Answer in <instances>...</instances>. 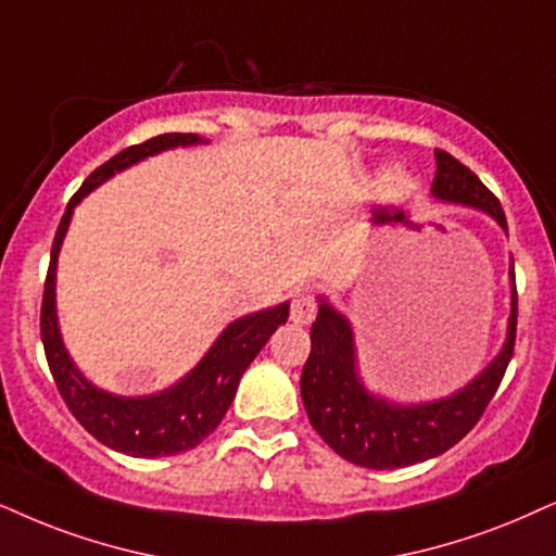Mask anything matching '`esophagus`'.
<instances>
[{
  "mask_svg": "<svg viewBox=\"0 0 556 556\" xmlns=\"http://www.w3.org/2000/svg\"><path fill=\"white\" fill-rule=\"evenodd\" d=\"M315 294L311 287H302V290L294 292L292 298V307H290V318L294 323H300V326H307V323H313L315 318Z\"/></svg>",
  "mask_w": 556,
  "mask_h": 556,
  "instance_id": "1",
  "label": "esophagus"
}]
</instances>
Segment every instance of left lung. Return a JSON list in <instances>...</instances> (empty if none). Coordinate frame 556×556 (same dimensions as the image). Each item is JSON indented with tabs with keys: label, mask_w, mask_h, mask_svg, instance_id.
I'll return each mask as SVG.
<instances>
[{
	"label": "left lung",
	"mask_w": 556,
	"mask_h": 556,
	"mask_svg": "<svg viewBox=\"0 0 556 556\" xmlns=\"http://www.w3.org/2000/svg\"><path fill=\"white\" fill-rule=\"evenodd\" d=\"M431 192L439 200L462 202L493 215L508 230L501 200L482 185L480 177L456 161L452 153L435 149V179ZM513 311L508 341L493 364L452 397L424 405H390L364 390L354 364V336L346 318L323 302L311 328V356L300 377L302 403L307 418L323 441L351 465L367 469H397L433 459L459 444L482 418L484 407L501 388L516 346L518 294L516 271L510 264Z\"/></svg>",
	"instance_id": "left-lung-1"
}]
</instances>
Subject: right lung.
<instances>
[{
    "label": "right lung",
    "instance_id": "1",
    "mask_svg": "<svg viewBox=\"0 0 556 556\" xmlns=\"http://www.w3.org/2000/svg\"><path fill=\"white\" fill-rule=\"evenodd\" d=\"M192 143H200V136H194V132H164V136L121 151L84 179L79 192L68 200L66 213H63L59 230H55L43 302H40V339H43L46 359L55 388H59L72 416L104 446L130 456H146V459L172 456L200 446L228 413L245 367L256 359L269 336L277 326L287 323V315H290V305L285 302L271 311L233 320L223 330L220 339L213 343L205 359L197 364L179 384L151 397H117L97 390L68 359L61 343L59 320H55V258H59L74 205L115 172H123V168L138 164L140 159L153 156L159 151Z\"/></svg>",
    "mask_w": 556,
    "mask_h": 556
}]
</instances>
